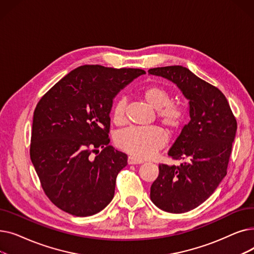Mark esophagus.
<instances>
[{"label":"esophagus","instance_id":"34e87169","mask_svg":"<svg viewBox=\"0 0 254 254\" xmlns=\"http://www.w3.org/2000/svg\"><path fill=\"white\" fill-rule=\"evenodd\" d=\"M143 161H141V159L139 158H136L134 156H128L127 157V164L128 165H137V164H142Z\"/></svg>","mask_w":254,"mask_h":254}]
</instances>
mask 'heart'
Instances as JSON below:
<instances>
[{
    "label": "heart",
    "instance_id": "heart-1",
    "mask_svg": "<svg viewBox=\"0 0 254 254\" xmlns=\"http://www.w3.org/2000/svg\"><path fill=\"white\" fill-rule=\"evenodd\" d=\"M142 97L153 109L162 124L170 130H177L186 119V110L179 103H171L169 91L161 85H150L142 91ZM127 100L120 99L114 106L113 122L122 125L125 122ZM117 147L138 158H147L164 147L167 142L165 132L156 127H128L119 132L115 139Z\"/></svg>",
    "mask_w": 254,
    "mask_h": 254
}]
</instances>
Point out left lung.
Here are the masks:
<instances>
[{
	"label": "left lung",
	"mask_w": 254,
	"mask_h": 254,
	"mask_svg": "<svg viewBox=\"0 0 254 254\" xmlns=\"http://www.w3.org/2000/svg\"><path fill=\"white\" fill-rule=\"evenodd\" d=\"M176 84L189 101L190 120L169 150L176 166L159 165L150 188L152 203L169 213L189 212L214 192L226 175L237 122L228 100L215 86L182 65L148 70Z\"/></svg>",
	"instance_id": "1"
}]
</instances>
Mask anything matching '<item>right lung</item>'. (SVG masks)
I'll use <instances>...</instances> for the list:
<instances>
[{"label": "right lung", "instance_id": "obj_1", "mask_svg": "<svg viewBox=\"0 0 254 254\" xmlns=\"http://www.w3.org/2000/svg\"><path fill=\"white\" fill-rule=\"evenodd\" d=\"M143 74L141 69L81 65L37 104L30 154L43 190L58 208L85 217L112 201L116 177L127 165V154L108 145L113 100Z\"/></svg>", "mask_w": 254, "mask_h": 254}]
</instances>
